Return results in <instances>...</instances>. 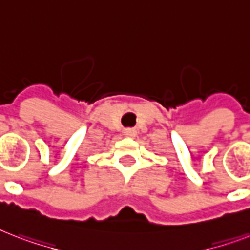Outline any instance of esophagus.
I'll use <instances>...</instances> for the list:
<instances>
[{"label": "esophagus", "instance_id": "1", "mask_svg": "<svg viewBox=\"0 0 250 250\" xmlns=\"http://www.w3.org/2000/svg\"><path fill=\"white\" fill-rule=\"evenodd\" d=\"M136 129H133V128H125V135L127 137H135L136 136Z\"/></svg>", "mask_w": 250, "mask_h": 250}]
</instances>
